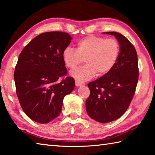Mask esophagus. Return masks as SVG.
<instances>
[{"mask_svg": "<svg viewBox=\"0 0 155 155\" xmlns=\"http://www.w3.org/2000/svg\"><path fill=\"white\" fill-rule=\"evenodd\" d=\"M75 85H76V86H77V87H79V86L84 85H85V83H84L83 82H81V81H75Z\"/></svg>", "mask_w": 155, "mask_h": 155, "instance_id": "esophagus-1", "label": "esophagus"}]
</instances>
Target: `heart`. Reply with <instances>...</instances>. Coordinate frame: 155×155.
Masks as SVG:
<instances>
[{
    "label": "heart",
    "mask_w": 155,
    "mask_h": 155,
    "mask_svg": "<svg viewBox=\"0 0 155 155\" xmlns=\"http://www.w3.org/2000/svg\"><path fill=\"white\" fill-rule=\"evenodd\" d=\"M120 52V44L115 39L91 35L78 40L77 48L65 47L62 58L70 69H75L85 58L86 64L70 72V75L78 81H87L97 72L102 76L111 71L118 60Z\"/></svg>",
    "instance_id": "obj_1"
}]
</instances>
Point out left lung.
Segmentation results:
<instances>
[{
	"instance_id": "1",
	"label": "left lung",
	"mask_w": 155,
	"mask_h": 155,
	"mask_svg": "<svg viewBox=\"0 0 155 155\" xmlns=\"http://www.w3.org/2000/svg\"><path fill=\"white\" fill-rule=\"evenodd\" d=\"M103 33L117 39L119 58L111 71L88 83L90 94L85 107L91 119L107 123L118 119L129 107L137 87L139 69L137 52L129 40L117 32Z\"/></svg>"
}]
</instances>
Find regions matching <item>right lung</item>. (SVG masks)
I'll return each mask as SVG.
<instances>
[{
	"instance_id": "add662e5",
	"label": "right lung",
	"mask_w": 155,
	"mask_h": 155,
	"mask_svg": "<svg viewBox=\"0 0 155 155\" xmlns=\"http://www.w3.org/2000/svg\"><path fill=\"white\" fill-rule=\"evenodd\" d=\"M67 33L51 31L33 38L18 57L14 81L20 104L33 121L46 124L61 111L65 96L74 88V79L67 77L62 52L71 42Z\"/></svg>"
}]
</instances>
